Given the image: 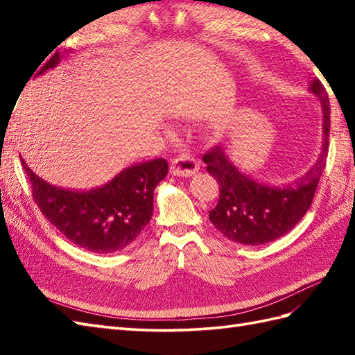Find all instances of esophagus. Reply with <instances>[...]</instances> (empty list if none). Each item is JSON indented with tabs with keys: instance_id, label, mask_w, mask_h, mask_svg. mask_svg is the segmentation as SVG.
Here are the masks:
<instances>
[{
	"instance_id": "1",
	"label": "esophagus",
	"mask_w": 355,
	"mask_h": 355,
	"mask_svg": "<svg viewBox=\"0 0 355 355\" xmlns=\"http://www.w3.org/2000/svg\"><path fill=\"white\" fill-rule=\"evenodd\" d=\"M200 164L195 160V157L189 154H182L173 158L171 163V173L177 177H192L198 172Z\"/></svg>"
}]
</instances>
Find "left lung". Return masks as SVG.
<instances>
[{
	"label": "left lung",
	"mask_w": 355,
	"mask_h": 355,
	"mask_svg": "<svg viewBox=\"0 0 355 355\" xmlns=\"http://www.w3.org/2000/svg\"><path fill=\"white\" fill-rule=\"evenodd\" d=\"M310 92L322 103L323 141L318 160L304 177L281 186H271L239 172L223 146L202 155L207 172L220 186V200L209 212L216 230L238 244L261 245L288 233L310 209L329 146V99L325 88L314 79Z\"/></svg>",
	"instance_id": "obj_1"
}]
</instances>
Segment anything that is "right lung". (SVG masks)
<instances>
[{
    "mask_svg": "<svg viewBox=\"0 0 355 355\" xmlns=\"http://www.w3.org/2000/svg\"><path fill=\"white\" fill-rule=\"evenodd\" d=\"M61 58L55 53L36 76L55 69ZM22 168L45 218L73 244L99 254L123 250L139 238L154 212L155 187L168 175V162L154 158L123 169L107 184L79 192L44 182L24 160Z\"/></svg>",
    "mask_w": 355,
    "mask_h": 355,
    "instance_id": "1",
    "label": "right lung"
}]
</instances>
